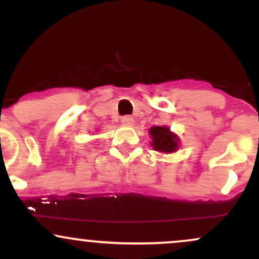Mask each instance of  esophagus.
Segmentation results:
<instances>
[{
    "label": "esophagus",
    "instance_id": "34e87169",
    "mask_svg": "<svg viewBox=\"0 0 259 259\" xmlns=\"http://www.w3.org/2000/svg\"><path fill=\"white\" fill-rule=\"evenodd\" d=\"M121 123H123L124 125H133L134 118L130 117V115H124V117H121Z\"/></svg>",
    "mask_w": 259,
    "mask_h": 259
}]
</instances>
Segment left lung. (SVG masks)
<instances>
[{"label":"left lung","mask_w":259,"mask_h":259,"mask_svg":"<svg viewBox=\"0 0 259 259\" xmlns=\"http://www.w3.org/2000/svg\"><path fill=\"white\" fill-rule=\"evenodd\" d=\"M150 135L152 138V146L159 152L170 153L177 151L179 147L178 138L173 133L169 132L167 126H153L150 129Z\"/></svg>","instance_id":"1"}]
</instances>
